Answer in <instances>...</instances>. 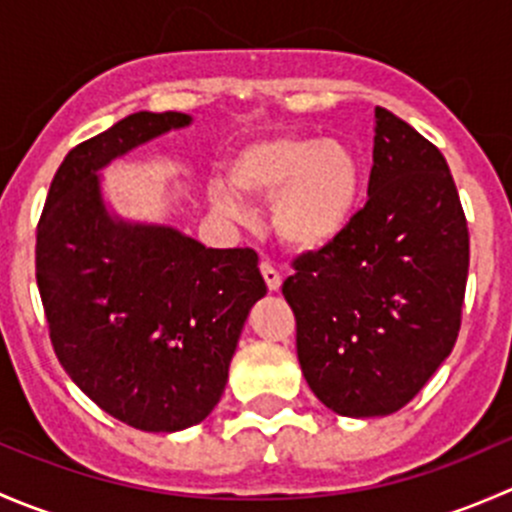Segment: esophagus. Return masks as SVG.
<instances>
[{
    "label": "esophagus",
    "mask_w": 512,
    "mask_h": 512,
    "mask_svg": "<svg viewBox=\"0 0 512 512\" xmlns=\"http://www.w3.org/2000/svg\"><path fill=\"white\" fill-rule=\"evenodd\" d=\"M260 270H262V277H265V282H267V289H270V292H277V289L282 287L280 270H277V267L272 265V262H267V260L262 262Z\"/></svg>",
    "instance_id": "34e87169"
}]
</instances>
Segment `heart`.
<instances>
[{"mask_svg": "<svg viewBox=\"0 0 512 512\" xmlns=\"http://www.w3.org/2000/svg\"><path fill=\"white\" fill-rule=\"evenodd\" d=\"M272 200V225L294 250H322L352 223L361 198V163L349 143L317 136H272L237 148L225 178L208 183L218 213L240 218L245 200Z\"/></svg>", "mask_w": 512, "mask_h": 512, "instance_id": "b5f03b06", "label": "heart"}]
</instances>
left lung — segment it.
Instances as JSON below:
<instances>
[{
  "label": "left lung",
  "mask_w": 512,
  "mask_h": 512,
  "mask_svg": "<svg viewBox=\"0 0 512 512\" xmlns=\"http://www.w3.org/2000/svg\"><path fill=\"white\" fill-rule=\"evenodd\" d=\"M468 223L446 158L376 106L369 200L282 285L309 389L342 416L404 409L461 329Z\"/></svg>",
  "instance_id": "8db88e82"
}]
</instances>
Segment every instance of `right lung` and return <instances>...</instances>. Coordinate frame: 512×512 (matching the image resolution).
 Instances as JSON below:
<instances>
[{"label": "right lung", "instance_id": "1", "mask_svg": "<svg viewBox=\"0 0 512 512\" xmlns=\"http://www.w3.org/2000/svg\"><path fill=\"white\" fill-rule=\"evenodd\" d=\"M188 123L138 111L71 148L36 227V285L61 366L106 414L156 433L215 409L242 324L267 292L250 247L213 250L103 205V165Z\"/></svg>", "mask_w": 512, "mask_h": 512}]
</instances>
